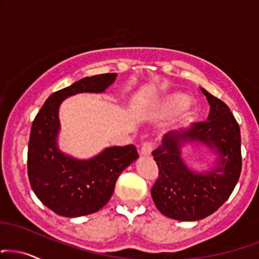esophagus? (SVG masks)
I'll use <instances>...</instances> for the list:
<instances>
[{
	"label": "esophagus",
	"instance_id": "esophagus-1",
	"mask_svg": "<svg viewBox=\"0 0 259 259\" xmlns=\"http://www.w3.org/2000/svg\"><path fill=\"white\" fill-rule=\"evenodd\" d=\"M152 151H153V143H152V142H143L140 153H141V155H145V157H147V155H151Z\"/></svg>",
	"mask_w": 259,
	"mask_h": 259
}]
</instances>
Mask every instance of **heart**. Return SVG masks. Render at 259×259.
Returning <instances> with one entry per match:
<instances>
[{"mask_svg": "<svg viewBox=\"0 0 259 259\" xmlns=\"http://www.w3.org/2000/svg\"><path fill=\"white\" fill-rule=\"evenodd\" d=\"M149 113L154 117H167L176 114L177 118L183 119L193 113V104L188 101V98L182 93H167L151 105Z\"/></svg>", "mask_w": 259, "mask_h": 259, "instance_id": "obj_1", "label": "heart"}]
</instances>
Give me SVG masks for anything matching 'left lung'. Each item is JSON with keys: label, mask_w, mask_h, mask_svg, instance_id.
I'll return each instance as SVG.
<instances>
[{"label": "left lung", "mask_w": 259, "mask_h": 259, "mask_svg": "<svg viewBox=\"0 0 259 259\" xmlns=\"http://www.w3.org/2000/svg\"><path fill=\"white\" fill-rule=\"evenodd\" d=\"M200 90L210 105L207 120L165 134L152 153L159 167L152 198L164 216L177 221H199L212 214L230 197L241 172L239 124L223 101ZM186 144L205 145L215 155L214 166L192 169L183 159Z\"/></svg>", "instance_id": "obj_1"}]
</instances>
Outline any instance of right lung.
Instances as JSON below:
<instances>
[{
	"mask_svg": "<svg viewBox=\"0 0 259 259\" xmlns=\"http://www.w3.org/2000/svg\"><path fill=\"white\" fill-rule=\"evenodd\" d=\"M117 73L85 77L53 93L31 126L27 174L36 197L64 217H79L104 207L113 194L121 171L139 158L134 145L106 147L89 159H78L59 148V110L70 96L82 93L102 94Z\"/></svg>",
	"mask_w": 259,
	"mask_h": 259,
	"instance_id": "add662e5",
	"label": "right lung"
}]
</instances>
